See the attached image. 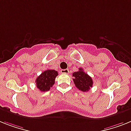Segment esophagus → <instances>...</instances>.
<instances>
[{"mask_svg":"<svg viewBox=\"0 0 131 131\" xmlns=\"http://www.w3.org/2000/svg\"><path fill=\"white\" fill-rule=\"evenodd\" d=\"M61 72L63 73H69V70L68 69H65V70H61Z\"/></svg>","mask_w":131,"mask_h":131,"instance_id":"34e87169","label":"esophagus"}]
</instances>
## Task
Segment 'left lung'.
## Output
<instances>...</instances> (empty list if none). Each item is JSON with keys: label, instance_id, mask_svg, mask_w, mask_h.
I'll return each mask as SVG.
<instances>
[{"label": "left lung", "instance_id": "1", "mask_svg": "<svg viewBox=\"0 0 131 131\" xmlns=\"http://www.w3.org/2000/svg\"><path fill=\"white\" fill-rule=\"evenodd\" d=\"M73 80L75 87L82 92L89 91L92 87L93 81L92 78L84 72L82 68H79L78 72H73L72 74Z\"/></svg>", "mask_w": 131, "mask_h": 131}]
</instances>
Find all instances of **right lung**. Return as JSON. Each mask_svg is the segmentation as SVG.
I'll use <instances>...</instances> for the list:
<instances>
[{
  "instance_id": "right-lung-1",
  "label": "right lung",
  "mask_w": 131,
  "mask_h": 131,
  "mask_svg": "<svg viewBox=\"0 0 131 131\" xmlns=\"http://www.w3.org/2000/svg\"><path fill=\"white\" fill-rule=\"evenodd\" d=\"M58 75L57 71L54 70H47L44 71L37 78V88L41 92H47L55 84V79Z\"/></svg>"
}]
</instances>
